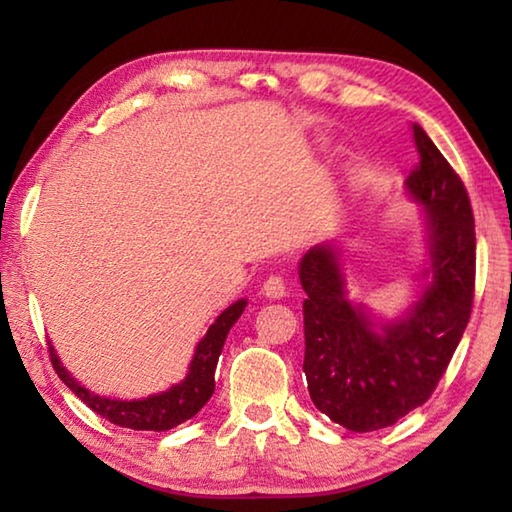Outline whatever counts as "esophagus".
<instances>
[{"mask_svg":"<svg viewBox=\"0 0 512 512\" xmlns=\"http://www.w3.org/2000/svg\"><path fill=\"white\" fill-rule=\"evenodd\" d=\"M262 293H264L266 298H271V300H282L284 296H287V284H284V280H282L280 275H271L264 282Z\"/></svg>","mask_w":512,"mask_h":512,"instance_id":"1","label":"esophagus"}]
</instances>
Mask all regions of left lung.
<instances>
[{"instance_id": "left-lung-1", "label": "left lung", "mask_w": 512, "mask_h": 512, "mask_svg": "<svg viewBox=\"0 0 512 512\" xmlns=\"http://www.w3.org/2000/svg\"><path fill=\"white\" fill-rule=\"evenodd\" d=\"M420 167L404 194L422 210L424 259L413 302L381 316L348 289L339 241H320L300 259L307 293L305 370L311 402L341 427L366 433L391 427L431 397L467 327L474 298V216L461 178L413 126Z\"/></svg>"}]
</instances>
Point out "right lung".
I'll return each mask as SVG.
<instances>
[{
  "mask_svg": "<svg viewBox=\"0 0 512 512\" xmlns=\"http://www.w3.org/2000/svg\"><path fill=\"white\" fill-rule=\"evenodd\" d=\"M248 305L246 298H239L232 302L228 309H223L216 316L214 323L207 329L205 336L196 343L194 357L189 361L187 375L183 381L169 386L167 391L153 393L140 397V400H119V397H106L99 393H92L90 388H85L72 372H69L63 361L54 350V345H49L51 363L58 372V377L65 381V386L76 397L90 406L94 413H99L101 418L110 420L117 427L135 429V431H167L183 424L185 420L194 418V415L203 409L214 393V370L219 363L225 336L237 323L239 316L244 314Z\"/></svg>",
  "mask_w": 512,
  "mask_h": 512,
  "instance_id": "obj_1",
  "label": "right lung"
}]
</instances>
